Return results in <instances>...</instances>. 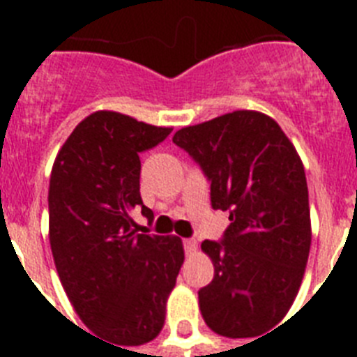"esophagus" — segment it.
Segmentation results:
<instances>
[{"label":"esophagus","instance_id":"obj_1","mask_svg":"<svg viewBox=\"0 0 357 357\" xmlns=\"http://www.w3.org/2000/svg\"><path fill=\"white\" fill-rule=\"evenodd\" d=\"M183 244H185V254L187 255H195L196 252H198V244H196V241H192V238H185Z\"/></svg>","mask_w":357,"mask_h":357}]
</instances>
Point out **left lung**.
Returning <instances> with one entry per match:
<instances>
[{
	"mask_svg": "<svg viewBox=\"0 0 357 357\" xmlns=\"http://www.w3.org/2000/svg\"><path fill=\"white\" fill-rule=\"evenodd\" d=\"M172 140L211 181L229 213L222 243L204 241L215 276L198 291L204 321L229 339L255 337L291 310L311 248L302 159L274 119L241 109L176 131Z\"/></svg>",
	"mask_w": 357,
	"mask_h": 357,
	"instance_id": "1",
	"label": "left lung"
}]
</instances>
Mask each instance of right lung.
<instances>
[{
    "label": "right lung",
    "mask_w": 357,
    "mask_h": 357,
    "mask_svg": "<svg viewBox=\"0 0 357 357\" xmlns=\"http://www.w3.org/2000/svg\"><path fill=\"white\" fill-rule=\"evenodd\" d=\"M172 128L116 111L81 120L50 178V244L59 280L86 328L120 347H139L165 326L167 300L183 265L176 235L137 234L140 157Z\"/></svg>",
    "instance_id": "obj_1"
}]
</instances>
